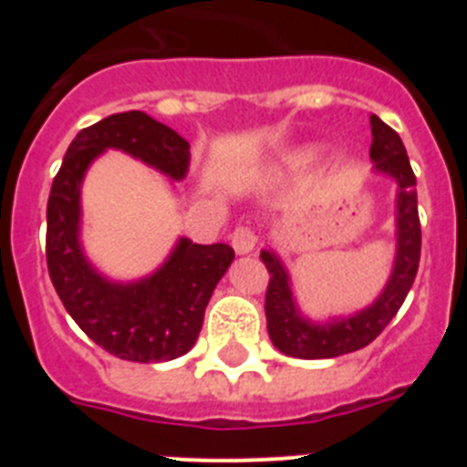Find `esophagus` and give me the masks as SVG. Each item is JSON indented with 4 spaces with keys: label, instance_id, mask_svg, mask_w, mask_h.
<instances>
[{
    "label": "esophagus",
    "instance_id": "obj_1",
    "mask_svg": "<svg viewBox=\"0 0 467 467\" xmlns=\"http://www.w3.org/2000/svg\"><path fill=\"white\" fill-rule=\"evenodd\" d=\"M231 245L236 250V254H247L253 253L254 245H257V236H254V231L245 224H238L231 234Z\"/></svg>",
    "mask_w": 467,
    "mask_h": 467
}]
</instances>
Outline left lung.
<instances>
[{
	"label": "left lung",
	"instance_id": "1",
	"mask_svg": "<svg viewBox=\"0 0 467 467\" xmlns=\"http://www.w3.org/2000/svg\"><path fill=\"white\" fill-rule=\"evenodd\" d=\"M372 123V150L369 159L374 171L393 177L398 182V254H395L393 274L372 306L362 308L356 316L334 317L329 323H311L299 313L292 296L290 275L285 271L278 254L262 250V262L269 271L266 287V327L275 348L285 356L299 360H325L353 353L372 344L386 325L395 317L407 299V292L414 285L420 259V222L416 203V177L410 166V156L402 140L393 128L386 126L377 114Z\"/></svg>",
	"mask_w": 467,
	"mask_h": 467
}]
</instances>
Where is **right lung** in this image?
I'll use <instances>...</instances> for the list:
<instances>
[{"instance_id":"1","label":"right lung","mask_w":467,"mask_h":467,"mask_svg":"<svg viewBox=\"0 0 467 467\" xmlns=\"http://www.w3.org/2000/svg\"><path fill=\"white\" fill-rule=\"evenodd\" d=\"M105 150H121L172 180L189 171V142L144 111H121L79 130L53 180L47 208V264L74 323L111 356L166 362L184 356L203 327L213 290L234 262L226 243L180 238L151 275L114 283L90 266L79 243L81 182Z\"/></svg>"}]
</instances>
